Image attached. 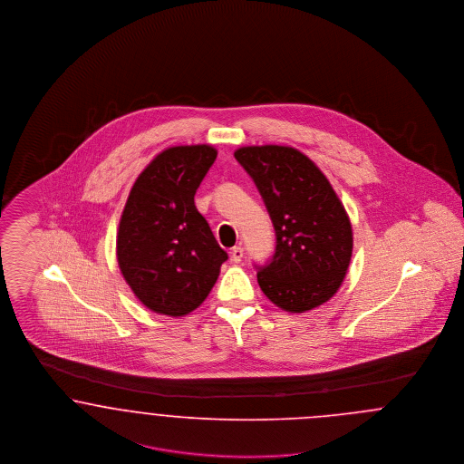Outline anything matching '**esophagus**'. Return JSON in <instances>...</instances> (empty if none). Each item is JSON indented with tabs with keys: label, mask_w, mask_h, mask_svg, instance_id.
<instances>
[{
	"label": "esophagus",
	"mask_w": 464,
	"mask_h": 464,
	"mask_svg": "<svg viewBox=\"0 0 464 464\" xmlns=\"http://www.w3.org/2000/svg\"><path fill=\"white\" fill-rule=\"evenodd\" d=\"M242 255H244V249H242L241 246H236L230 251V260L234 263H239L242 260Z\"/></svg>",
	"instance_id": "34e87169"
}]
</instances>
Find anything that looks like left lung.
<instances>
[{"label":"left lung","instance_id":"left-lung-1","mask_svg":"<svg viewBox=\"0 0 464 464\" xmlns=\"http://www.w3.org/2000/svg\"><path fill=\"white\" fill-rule=\"evenodd\" d=\"M234 156L256 183L276 228V255L258 272L263 295L289 314L329 302L353 251L350 217L333 185L289 145H246Z\"/></svg>","mask_w":464,"mask_h":464}]
</instances>
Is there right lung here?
<instances>
[{
	"label": "right lung",
	"instance_id": "1",
	"mask_svg": "<svg viewBox=\"0 0 464 464\" xmlns=\"http://www.w3.org/2000/svg\"><path fill=\"white\" fill-rule=\"evenodd\" d=\"M213 145H175L160 152L124 204L116 256L122 277L150 312L183 317L208 298L227 253L194 196L217 160Z\"/></svg>",
	"mask_w": 464,
	"mask_h": 464
}]
</instances>
